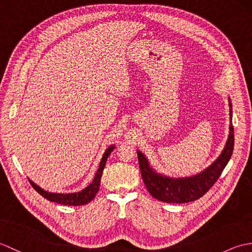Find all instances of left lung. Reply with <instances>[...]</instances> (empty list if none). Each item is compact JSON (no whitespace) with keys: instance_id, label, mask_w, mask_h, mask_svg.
Returning <instances> with one entry per match:
<instances>
[{"instance_id":"8db88e82","label":"left lung","mask_w":252,"mask_h":252,"mask_svg":"<svg viewBox=\"0 0 252 252\" xmlns=\"http://www.w3.org/2000/svg\"><path fill=\"white\" fill-rule=\"evenodd\" d=\"M228 106L229 116H231L229 122L231 123H229V134L225 146H224L220 156L200 173L187 176V178H170V176L160 174L151 167L145 155L137 151L144 184L154 198L168 203L194 201L205 195L220 178L222 171L226 167L232 157L234 149V126L232 125L233 108L229 97Z\"/></svg>"}]
</instances>
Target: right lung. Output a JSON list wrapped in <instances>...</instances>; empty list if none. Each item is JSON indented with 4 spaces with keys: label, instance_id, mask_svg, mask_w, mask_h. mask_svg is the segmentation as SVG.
I'll return each mask as SVG.
<instances>
[{
    "label": "right lung",
    "instance_id": "add662e5",
    "mask_svg": "<svg viewBox=\"0 0 252 252\" xmlns=\"http://www.w3.org/2000/svg\"><path fill=\"white\" fill-rule=\"evenodd\" d=\"M115 145H110L108 148L106 149V152L103 155V158H101L98 169L96 171L94 179L92 181V183L88 185L85 189L80 191L76 192H68V194H62V192H50L47 190H44L43 189H41L39 185H36L34 182H32L29 180L30 184L32 187L39 192V194L46 198L47 200L53 201V202H57V203H62V205L65 206H82V205H87L88 202L92 201L96 194L98 192L99 189V185H100V178L101 174H103V171L105 168V164L107 159H108V156L111 154V152L115 149Z\"/></svg>",
    "mask_w": 252,
    "mask_h": 252
}]
</instances>
